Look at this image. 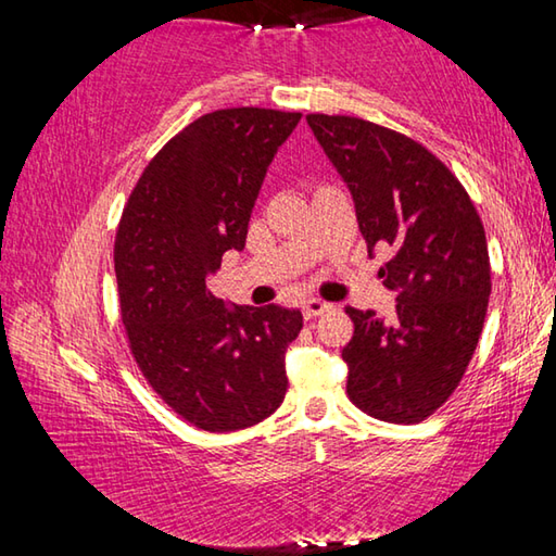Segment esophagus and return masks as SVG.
I'll list each match as a JSON object with an SVG mask.
<instances>
[{"mask_svg": "<svg viewBox=\"0 0 556 556\" xmlns=\"http://www.w3.org/2000/svg\"><path fill=\"white\" fill-rule=\"evenodd\" d=\"M304 316L306 318H316V316H321L324 312H328V308H331V304H326V301H321V299H306L304 301Z\"/></svg>", "mask_w": 556, "mask_h": 556, "instance_id": "1", "label": "esophagus"}]
</instances>
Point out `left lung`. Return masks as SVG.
I'll return each instance as SVG.
<instances>
[{"label": "left lung", "mask_w": 556, "mask_h": 556, "mask_svg": "<svg viewBox=\"0 0 556 556\" xmlns=\"http://www.w3.org/2000/svg\"><path fill=\"white\" fill-rule=\"evenodd\" d=\"M308 127L353 195L357 228L390 250L380 267L394 316L345 308L355 331L343 348L348 397L392 425H414L464 378L483 331L491 260L466 188L414 139L372 122L308 115Z\"/></svg>", "instance_id": "8db88e82"}]
</instances>
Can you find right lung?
I'll return each mask as SVG.
<instances>
[{
    "instance_id": "add662e5",
    "label": "right lung",
    "mask_w": 556,
    "mask_h": 556,
    "mask_svg": "<svg viewBox=\"0 0 556 556\" xmlns=\"http://www.w3.org/2000/svg\"><path fill=\"white\" fill-rule=\"evenodd\" d=\"M299 119L265 108L199 117L149 162L122 213L115 275L131 353L159 397L205 431L252 427L285 402V355L304 316L225 304L208 277L244 248L267 168Z\"/></svg>"
}]
</instances>
